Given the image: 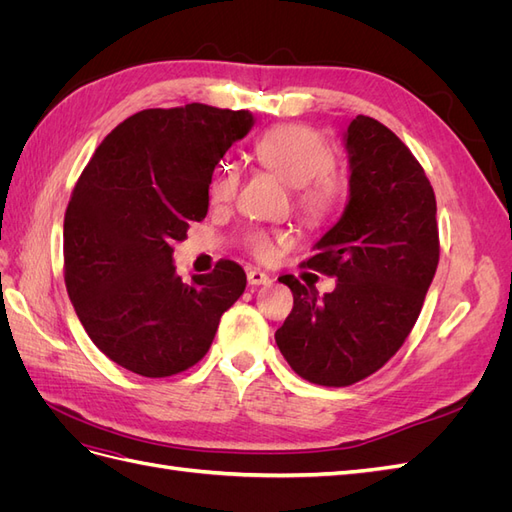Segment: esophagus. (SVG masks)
I'll use <instances>...</instances> for the list:
<instances>
[{
	"label": "esophagus",
	"instance_id": "obj_1",
	"mask_svg": "<svg viewBox=\"0 0 512 512\" xmlns=\"http://www.w3.org/2000/svg\"><path fill=\"white\" fill-rule=\"evenodd\" d=\"M247 282H250L252 286H267V284H271V277L265 271L252 269V271H247Z\"/></svg>",
	"mask_w": 512,
	"mask_h": 512
}]
</instances>
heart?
<instances>
[{"label":"heart","mask_w":512,"mask_h":512,"mask_svg":"<svg viewBox=\"0 0 512 512\" xmlns=\"http://www.w3.org/2000/svg\"><path fill=\"white\" fill-rule=\"evenodd\" d=\"M254 153L256 160L288 188H297L294 192L297 209L307 222H327L342 207L346 181L333 170V147L312 128L292 126V123L271 128L260 136ZM237 188V168L226 164L215 173L209 194L215 203H224L237 194ZM286 243L288 239L284 235H269V232H254L247 241L252 254L265 262L275 260Z\"/></svg>","instance_id":"heart-1"}]
</instances>
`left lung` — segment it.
<instances>
[{
    "instance_id": "obj_1",
    "label": "left lung",
    "mask_w": 512,
    "mask_h": 512,
    "mask_svg": "<svg viewBox=\"0 0 512 512\" xmlns=\"http://www.w3.org/2000/svg\"><path fill=\"white\" fill-rule=\"evenodd\" d=\"M348 205L303 267L335 277L318 297L294 275V305L275 342L297 374L348 386L378 371L406 342L440 260L436 194L412 151L380 121L359 115L344 134Z\"/></svg>"
}]
</instances>
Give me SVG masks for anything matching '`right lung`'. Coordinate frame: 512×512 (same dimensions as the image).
Masks as SVG:
<instances>
[{
  "mask_svg": "<svg viewBox=\"0 0 512 512\" xmlns=\"http://www.w3.org/2000/svg\"><path fill=\"white\" fill-rule=\"evenodd\" d=\"M250 111L207 104L147 108L108 134L76 181L64 218V277L74 312L111 361L166 378L207 354L247 284L220 260L181 280L173 245L205 220L213 170L252 130Z\"/></svg>",
  "mask_w": 512,
  "mask_h": 512,
  "instance_id": "obj_1",
  "label": "right lung"
}]
</instances>
